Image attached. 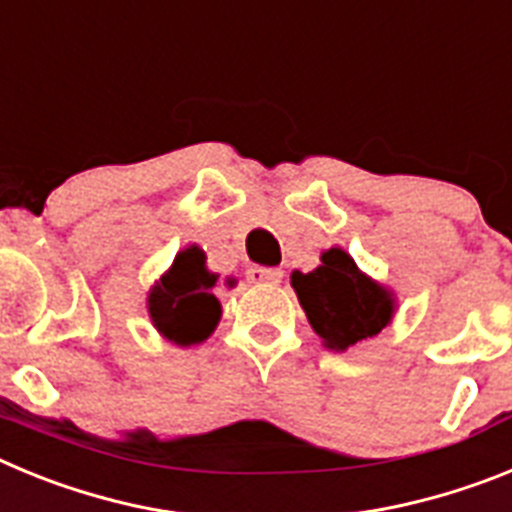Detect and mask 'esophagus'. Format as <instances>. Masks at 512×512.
<instances>
[{
    "instance_id": "34e87169",
    "label": "esophagus",
    "mask_w": 512,
    "mask_h": 512,
    "mask_svg": "<svg viewBox=\"0 0 512 512\" xmlns=\"http://www.w3.org/2000/svg\"><path fill=\"white\" fill-rule=\"evenodd\" d=\"M282 277V269H266V266H251L248 269V282L253 284H279Z\"/></svg>"
}]
</instances>
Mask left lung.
I'll list each match as a JSON object with an SVG mask.
<instances>
[{"mask_svg": "<svg viewBox=\"0 0 512 512\" xmlns=\"http://www.w3.org/2000/svg\"><path fill=\"white\" fill-rule=\"evenodd\" d=\"M289 282L312 330L338 354L382 333L395 318V292L364 274L338 246L320 253L318 269L292 271Z\"/></svg>", "mask_w": 512, "mask_h": 512, "instance_id": "8db88e82", "label": "left lung"}]
</instances>
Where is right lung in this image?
I'll return each instance as SVG.
<instances>
[{
	"instance_id": "add662e5",
	"label": "right lung",
	"mask_w": 512,
	"mask_h": 512,
	"mask_svg": "<svg viewBox=\"0 0 512 512\" xmlns=\"http://www.w3.org/2000/svg\"><path fill=\"white\" fill-rule=\"evenodd\" d=\"M217 274L207 269V256L200 246H187L174 256V264L148 289V315L153 328L176 346H194L215 333L223 307L212 295ZM235 287V279H225Z\"/></svg>"
}]
</instances>
